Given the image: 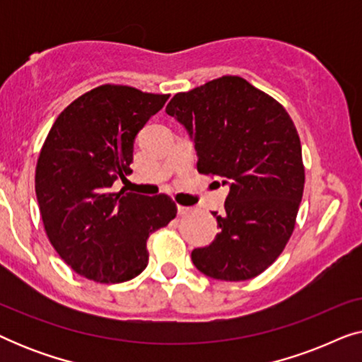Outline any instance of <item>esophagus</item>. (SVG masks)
Masks as SVG:
<instances>
[{
    "mask_svg": "<svg viewBox=\"0 0 362 362\" xmlns=\"http://www.w3.org/2000/svg\"><path fill=\"white\" fill-rule=\"evenodd\" d=\"M192 212V207H186V206H177V214L180 216H187Z\"/></svg>",
    "mask_w": 362,
    "mask_h": 362,
    "instance_id": "34e87169",
    "label": "esophagus"
}]
</instances>
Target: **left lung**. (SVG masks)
Returning a JSON list of instances; mask_svg holds the SVG:
<instances>
[{
	"instance_id": "8db88e82",
	"label": "left lung",
	"mask_w": 362,
	"mask_h": 362,
	"mask_svg": "<svg viewBox=\"0 0 362 362\" xmlns=\"http://www.w3.org/2000/svg\"><path fill=\"white\" fill-rule=\"evenodd\" d=\"M194 141L197 171L229 186L219 234L194 249L192 264L216 280L254 279L285 249L303 196L300 136L275 98L245 78L224 76L166 107Z\"/></svg>"
}]
</instances>
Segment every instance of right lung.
Instances as JSON below:
<instances>
[{"mask_svg": "<svg viewBox=\"0 0 362 362\" xmlns=\"http://www.w3.org/2000/svg\"><path fill=\"white\" fill-rule=\"evenodd\" d=\"M168 98L100 86L64 108L44 141L36 166L44 229L61 259L88 280L122 284L140 275L148 237L176 217L165 194L113 189L132 173L138 132Z\"/></svg>", "mask_w": 362, "mask_h": 362, "instance_id": "right-lung-1", "label": "right lung"}]
</instances>
